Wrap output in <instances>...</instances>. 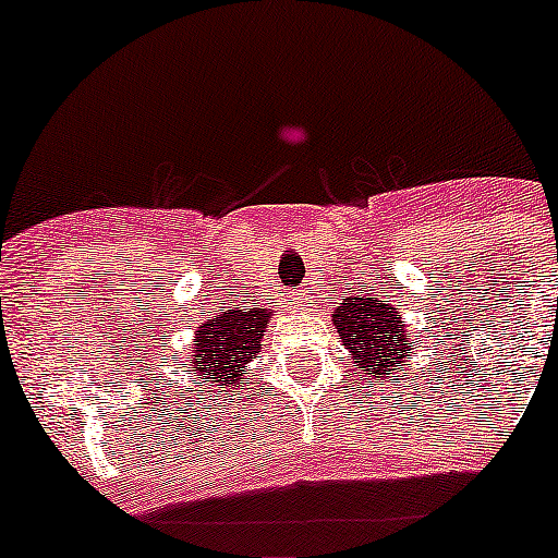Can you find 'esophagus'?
<instances>
[{
	"label": "esophagus",
	"mask_w": 558,
	"mask_h": 558,
	"mask_svg": "<svg viewBox=\"0 0 558 558\" xmlns=\"http://www.w3.org/2000/svg\"><path fill=\"white\" fill-rule=\"evenodd\" d=\"M299 299H302V293H299Z\"/></svg>",
	"instance_id": "1"
}]
</instances>
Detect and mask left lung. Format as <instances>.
<instances>
[{
	"label": "left lung",
	"instance_id": "obj_1",
	"mask_svg": "<svg viewBox=\"0 0 558 558\" xmlns=\"http://www.w3.org/2000/svg\"><path fill=\"white\" fill-rule=\"evenodd\" d=\"M340 343L352 352V360L363 374L386 377L411 366V335H405L397 307L379 304L374 299H347L335 313Z\"/></svg>",
	"mask_w": 558,
	"mask_h": 558
}]
</instances>
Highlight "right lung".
<instances>
[{"label": "right lung", "mask_w": 558, "mask_h": 558, "mask_svg": "<svg viewBox=\"0 0 558 558\" xmlns=\"http://www.w3.org/2000/svg\"><path fill=\"white\" fill-rule=\"evenodd\" d=\"M270 313L263 307H234L206 322L190 349L192 372H198L206 386H243L245 363L259 352Z\"/></svg>", "instance_id": "right-lung-1"}]
</instances>
